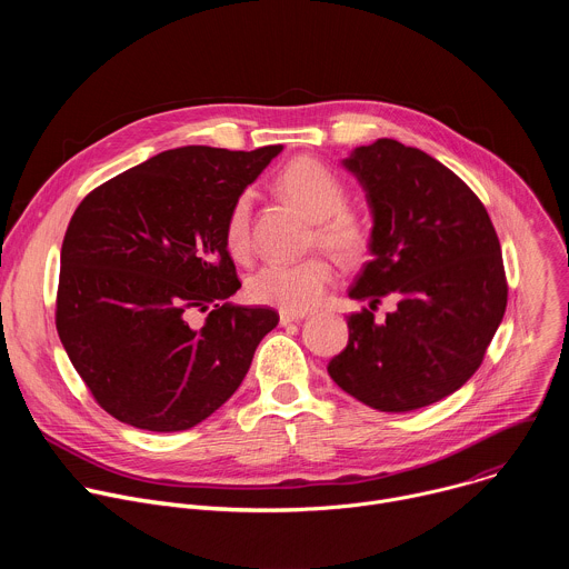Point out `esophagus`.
<instances>
[{
    "label": "esophagus",
    "instance_id": "esophagus-1",
    "mask_svg": "<svg viewBox=\"0 0 569 569\" xmlns=\"http://www.w3.org/2000/svg\"><path fill=\"white\" fill-rule=\"evenodd\" d=\"M306 317V312H295V310H281L279 312V321L283 323V327H286V323H292V321H301Z\"/></svg>",
    "mask_w": 569,
    "mask_h": 569
}]
</instances>
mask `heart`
<instances>
[{"mask_svg":"<svg viewBox=\"0 0 569 569\" xmlns=\"http://www.w3.org/2000/svg\"><path fill=\"white\" fill-rule=\"evenodd\" d=\"M279 193L310 222L315 240L340 261H358L369 250L371 231L367 220L347 209L345 184L317 159L299 157L277 178ZM252 198L242 193L229 209L224 242L231 257L246 259L250 252ZM333 281V266L323 257L297 263H268L248 281V295L257 303L303 312L317 306Z\"/></svg>","mask_w":569,"mask_h":569,"instance_id":"b5f03b06","label":"heart"}]
</instances>
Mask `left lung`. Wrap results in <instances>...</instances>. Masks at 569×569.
Here are the masks:
<instances>
[{"label": "left lung", "mask_w": 569, "mask_h": 569, "mask_svg": "<svg viewBox=\"0 0 569 569\" xmlns=\"http://www.w3.org/2000/svg\"><path fill=\"white\" fill-rule=\"evenodd\" d=\"M342 167L365 189L373 227L351 299L349 345L331 378L380 412H412L455 393L481 365L507 310L500 240L479 198L441 161L396 139L358 146Z\"/></svg>", "instance_id": "8db88e82"}]
</instances>
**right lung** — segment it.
Listing matches in <instances>:
<instances>
[{
	"instance_id": "add662e5",
	"label": "right lung",
	"mask_w": 569,
	"mask_h": 569,
	"mask_svg": "<svg viewBox=\"0 0 569 569\" xmlns=\"http://www.w3.org/2000/svg\"><path fill=\"white\" fill-rule=\"evenodd\" d=\"M283 146H182L94 189L60 252L56 329L101 408L139 430L202 423L240 387L272 308L231 306V204ZM207 311L202 322L194 315Z\"/></svg>"
}]
</instances>
